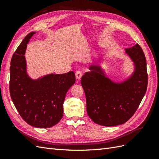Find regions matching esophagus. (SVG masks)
<instances>
[{"instance_id":"34e87169","label":"esophagus","mask_w":159,"mask_h":159,"mask_svg":"<svg viewBox=\"0 0 159 159\" xmlns=\"http://www.w3.org/2000/svg\"><path fill=\"white\" fill-rule=\"evenodd\" d=\"M75 75L76 79L79 80L81 78V76H82V73H81L80 71H75Z\"/></svg>"}]
</instances>
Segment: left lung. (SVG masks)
Instances as JSON below:
<instances>
[{
	"label": "left lung",
	"instance_id": "1",
	"mask_svg": "<svg viewBox=\"0 0 159 159\" xmlns=\"http://www.w3.org/2000/svg\"><path fill=\"white\" fill-rule=\"evenodd\" d=\"M125 50L134 66L133 72L126 80L120 82L111 80L99 64L90 66V71L81 78L88 115L100 125L112 127L127 122L146 93L148 75L142 48L137 44Z\"/></svg>",
	"mask_w": 159,
	"mask_h": 159
}]
</instances>
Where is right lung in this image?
I'll return each mask as SVG.
<instances>
[{"label": "right lung", "mask_w": 159, "mask_h": 159, "mask_svg": "<svg viewBox=\"0 0 159 159\" xmlns=\"http://www.w3.org/2000/svg\"><path fill=\"white\" fill-rule=\"evenodd\" d=\"M36 32L24 38L14 53L10 67V93L22 118L30 125L49 128L55 125L64 115L66 93L75 84L74 71L50 74L36 80L28 74L25 56L28 43Z\"/></svg>", "instance_id": "right-lung-1"}]
</instances>
